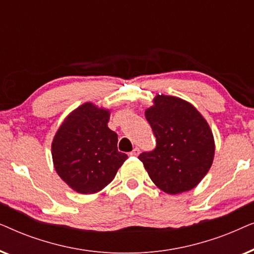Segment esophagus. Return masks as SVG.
<instances>
[{"mask_svg": "<svg viewBox=\"0 0 254 254\" xmlns=\"http://www.w3.org/2000/svg\"><path fill=\"white\" fill-rule=\"evenodd\" d=\"M138 154H140V149L138 148H134V150L129 152L130 156H138Z\"/></svg>", "mask_w": 254, "mask_h": 254, "instance_id": "34e87169", "label": "esophagus"}]
</instances>
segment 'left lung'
<instances>
[{
    "instance_id": "8db88e82",
    "label": "left lung",
    "mask_w": 254,
    "mask_h": 254,
    "mask_svg": "<svg viewBox=\"0 0 254 254\" xmlns=\"http://www.w3.org/2000/svg\"><path fill=\"white\" fill-rule=\"evenodd\" d=\"M144 114L157 142L154 150L138 156L150 179L172 195L194 189L209 171L215 154L206 119L192 104L164 95L156 96Z\"/></svg>"
}]
</instances>
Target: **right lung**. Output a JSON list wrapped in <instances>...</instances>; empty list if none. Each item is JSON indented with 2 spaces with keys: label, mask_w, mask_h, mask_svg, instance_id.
<instances>
[{
  "label": "right lung",
  "mask_w": 254,
  "mask_h": 254,
  "mask_svg": "<svg viewBox=\"0 0 254 254\" xmlns=\"http://www.w3.org/2000/svg\"><path fill=\"white\" fill-rule=\"evenodd\" d=\"M110 111L84 103L65 118L52 142L55 171L82 194L102 190L128 156L118 151V135L107 127Z\"/></svg>",
  "instance_id": "add662e5"
}]
</instances>
